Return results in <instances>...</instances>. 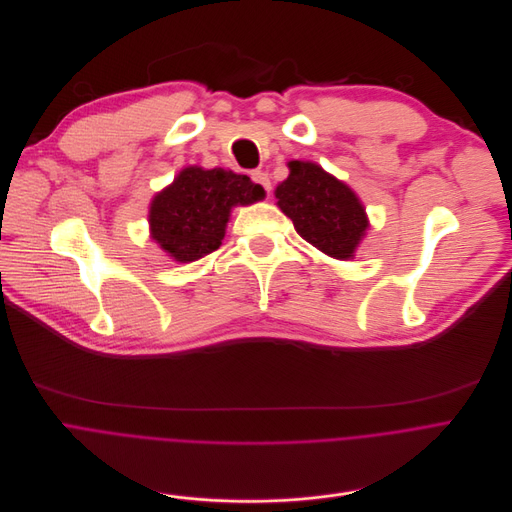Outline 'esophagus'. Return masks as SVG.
Returning a JSON list of instances; mask_svg holds the SVG:
<instances>
[{"mask_svg": "<svg viewBox=\"0 0 512 512\" xmlns=\"http://www.w3.org/2000/svg\"><path fill=\"white\" fill-rule=\"evenodd\" d=\"M250 175H252V181H254V183H258V185H262L266 191H270V177H268L266 171H260V169H258V171H252Z\"/></svg>", "mask_w": 512, "mask_h": 512, "instance_id": "obj_1", "label": "esophagus"}]
</instances>
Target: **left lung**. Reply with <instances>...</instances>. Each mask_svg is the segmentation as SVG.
<instances>
[{"label":"left lung","mask_w":512,"mask_h":512,"mask_svg":"<svg viewBox=\"0 0 512 512\" xmlns=\"http://www.w3.org/2000/svg\"><path fill=\"white\" fill-rule=\"evenodd\" d=\"M288 177L276 187L278 208L302 240L337 260H351L369 226L355 191L311 161H288Z\"/></svg>","instance_id":"8db88e82"}]
</instances>
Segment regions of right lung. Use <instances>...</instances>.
Listing matches in <instances>:
<instances>
[{
  "instance_id": "1",
  "label": "right lung",
  "mask_w": 512,
  "mask_h": 512,
  "mask_svg": "<svg viewBox=\"0 0 512 512\" xmlns=\"http://www.w3.org/2000/svg\"><path fill=\"white\" fill-rule=\"evenodd\" d=\"M262 185L222 167H185L149 208L151 238L177 262H193L222 246L230 212L264 199Z\"/></svg>"
}]
</instances>
